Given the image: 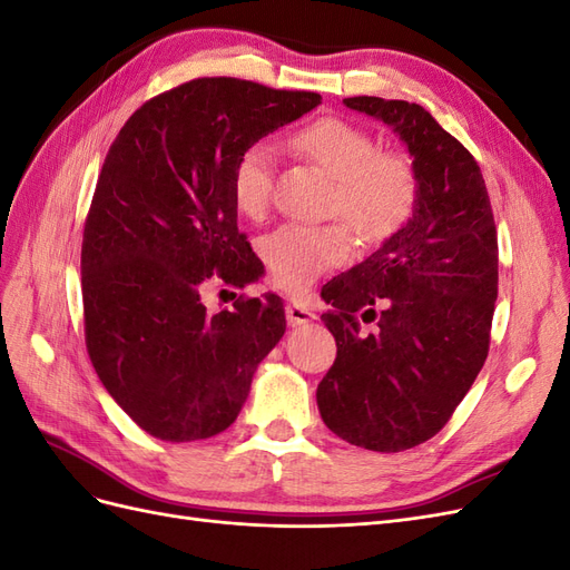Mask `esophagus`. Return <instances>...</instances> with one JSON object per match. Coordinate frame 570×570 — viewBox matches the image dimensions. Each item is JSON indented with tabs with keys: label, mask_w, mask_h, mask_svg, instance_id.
<instances>
[{
	"label": "esophagus",
	"mask_w": 570,
	"mask_h": 570,
	"mask_svg": "<svg viewBox=\"0 0 570 570\" xmlns=\"http://www.w3.org/2000/svg\"><path fill=\"white\" fill-rule=\"evenodd\" d=\"M285 316H287V323L295 327V325H304V323H312L316 318V314L308 308L306 304H299V302H289L285 306Z\"/></svg>",
	"instance_id": "34e87169"
}]
</instances>
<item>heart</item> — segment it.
Masks as SVG:
<instances>
[{"label": "heart", "instance_id": "b5f03b06", "mask_svg": "<svg viewBox=\"0 0 570 570\" xmlns=\"http://www.w3.org/2000/svg\"><path fill=\"white\" fill-rule=\"evenodd\" d=\"M295 147L337 183V212L364 239H385L400 230L419 202V174L402 151H381L373 135L342 118H318L295 135ZM275 147L249 145L233 170V199L249 218L273 199ZM352 237L344 226L285 223L262 245L275 285L302 292L321 273L347 258Z\"/></svg>", "mask_w": 570, "mask_h": 570}]
</instances>
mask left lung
I'll return each instance as SVG.
<instances>
[{"instance_id": "1", "label": "left lung", "mask_w": 570, "mask_h": 570, "mask_svg": "<svg viewBox=\"0 0 570 570\" xmlns=\"http://www.w3.org/2000/svg\"><path fill=\"white\" fill-rule=\"evenodd\" d=\"M390 126L419 174L404 226L323 287L337 358L316 390L323 423L371 452H404L433 438L471 390L490 350L497 299V228L480 166L423 107L347 97ZM375 334H358L355 312Z\"/></svg>"}]
</instances>
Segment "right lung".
<instances>
[{
    "label": "right lung",
    "instance_id": "right-lung-1",
    "mask_svg": "<svg viewBox=\"0 0 570 570\" xmlns=\"http://www.w3.org/2000/svg\"><path fill=\"white\" fill-rule=\"evenodd\" d=\"M318 105L316 92L197 78L145 101L109 147L82 233L85 342L101 385L151 438L223 433L285 335L278 295L209 314L199 292L214 273L258 281L237 230L235 164Z\"/></svg>",
    "mask_w": 570,
    "mask_h": 570
}]
</instances>
